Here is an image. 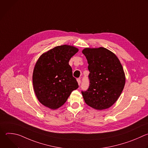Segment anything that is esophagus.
I'll list each match as a JSON object with an SVG mask.
<instances>
[{"instance_id": "1", "label": "esophagus", "mask_w": 148, "mask_h": 148, "mask_svg": "<svg viewBox=\"0 0 148 148\" xmlns=\"http://www.w3.org/2000/svg\"><path fill=\"white\" fill-rule=\"evenodd\" d=\"M77 80V82H78V85L79 86L80 84H81V79H80V78H78Z\"/></svg>"}]
</instances>
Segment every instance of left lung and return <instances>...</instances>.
Here are the masks:
<instances>
[{
  "label": "left lung",
  "mask_w": 148,
  "mask_h": 148,
  "mask_svg": "<svg viewBox=\"0 0 148 148\" xmlns=\"http://www.w3.org/2000/svg\"><path fill=\"white\" fill-rule=\"evenodd\" d=\"M88 63L89 87L82 91L90 107L98 110L110 108L117 101L125 83L124 71L118 57L108 49L86 48L82 50Z\"/></svg>",
  "instance_id": "obj_1"
}]
</instances>
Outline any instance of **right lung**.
<instances>
[{
    "label": "right lung",
    "mask_w": 148,
    "mask_h": 148,
    "mask_svg": "<svg viewBox=\"0 0 148 148\" xmlns=\"http://www.w3.org/2000/svg\"><path fill=\"white\" fill-rule=\"evenodd\" d=\"M78 51L73 46H57L37 60L33 74V88L37 99L45 106L52 110L58 108L78 88L69 64Z\"/></svg>",
    "instance_id": "add662e5"
}]
</instances>
